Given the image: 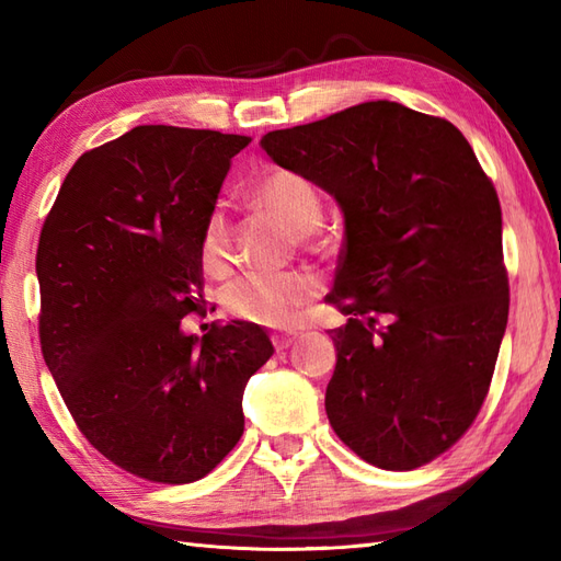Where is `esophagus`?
<instances>
[{
	"instance_id": "34e87169",
	"label": "esophagus",
	"mask_w": 561,
	"mask_h": 561,
	"mask_svg": "<svg viewBox=\"0 0 561 561\" xmlns=\"http://www.w3.org/2000/svg\"><path fill=\"white\" fill-rule=\"evenodd\" d=\"M296 340H299L296 332H274V335H272V344H274V350H277V352L289 350Z\"/></svg>"
}]
</instances>
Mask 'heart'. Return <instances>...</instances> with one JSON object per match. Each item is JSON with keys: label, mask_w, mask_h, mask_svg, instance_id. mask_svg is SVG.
Segmentation results:
<instances>
[{"label": "heart", "mask_w": 561, "mask_h": 561, "mask_svg": "<svg viewBox=\"0 0 561 561\" xmlns=\"http://www.w3.org/2000/svg\"><path fill=\"white\" fill-rule=\"evenodd\" d=\"M250 199L279 219L296 236H311L323 224V202L308 178L270 169L257 178ZM199 260L211 277H224L231 265V226L221 209H211L202 224ZM318 282L311 274H248L224 289V308L233 318L262 328H291L316 301Z\"/></svg>", "instance_id": "obj_1"}]
</instances>
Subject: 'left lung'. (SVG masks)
Returning a JSON list of instances; mask_svg holds the SVG:
<instances>
[{
  "mask_svg": "<svg viewBox=\"0 0 561 561\" xmlns=\"http://www.w3.org/2000/svg\"><path fill=\"white\" fill-rule=\"evenodd\" d=\"M260 147L344 217L330 426L376 468H420L468 432L492 383L508 318L496 190L456 125L396 101L274 129Z\"/></svg>",
  "mask_w": 561,
  "mask_h": 561,
  "instance_id": "obj_1",
  "label": "left lung"
}]
</instances>
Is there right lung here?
<instances>
[{"instance_id":"right-lung-1","label":"right lung","mask_w":561,"mask_h":561,"mask_svg":"<svg viewBox=\"0 0 561 561\" xmlns=\"http://www.w3.org/2000/svg\"><path fill=\"white\" fill-rule=\"evenodd\" d=\"M248 137L139 125L71 165L43 224L41 344L89 444L151 482L205 478L243 434V390L274 347L202 299L199 233Z\"/></svg>"}]
</instances>
